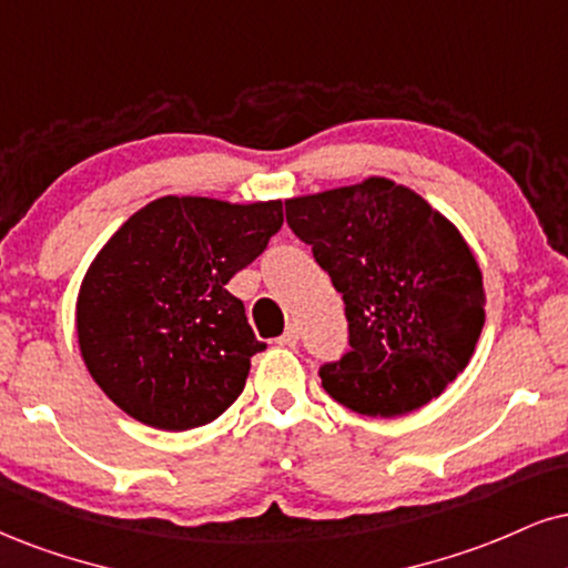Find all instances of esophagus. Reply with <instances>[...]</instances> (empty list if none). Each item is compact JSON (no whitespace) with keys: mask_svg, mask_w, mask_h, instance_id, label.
Masks as SVG:
<instances>
[{"mask_svg":"<svg viewBox=\"0 0 568 568\" xmlns=\"http://www.w3.org/2000/svg\"><path fill=\"white\" fill-rule=\"evenodd\" d=\"M280 346H288V349H293V346L298 344V327L296 325H288V331L283 333V336L277 338Z\"/></svg>","mask_w":568,"mask_h":568,"instance_id":"obj_1","label":"esophagus"}]
</instances>
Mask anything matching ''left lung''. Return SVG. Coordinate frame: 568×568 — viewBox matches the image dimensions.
<instances>
[{"label": "left lung", "instance_id": "8db88e82", "mask_svg": "<svg viewBox=\"0 0 568 568\" xmlns=\"http://www.w3.org/2000/svg\"><path fill=\"white\" fill-rule=\"evenodd\" d=\"M285 216L346 304L352 352L320 367L333 399L396 418L466 371L487 296L479 264L447 216L386 176L291 197Z\"/></svg>", "mask_w": 568, "mask_h": 568}]
</instances>
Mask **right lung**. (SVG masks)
Returning <instances> with one entry per match:
<instances>
[{"label":"right lung","mask_w":568,"mask_h":568,"mask_svg":"<svg viewBox=\"0 0 568 568\" xmlns=\"http://www.w3.org/2000/svg\"><path fill=\"white\" fill-rule=\"evenodd\" d=\"M283 227V203L163 195L113 232L79 288L89 375L134 420L206 426L237 399L266 349L227 291Z\"/></svg>","instance_id":"1"}]
</instances>
